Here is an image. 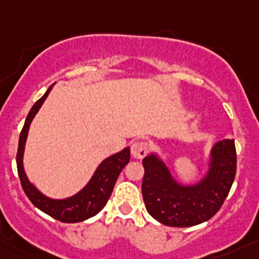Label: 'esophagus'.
<instances>
[{
    "label": "esophagus",
    "mask_w": 259,
    "mask_h": 259,
    "mask_svg": "<svg viewBox=\"0 0 259 259\" xmlns=\"http://www.w3.org/2000/svg\"><path fill=\"white\" fill-rule=\"evenodd\" d=\"M131 153L136 159H141L148 154V144L145 141H134L131 145Z\"/></svg>",
    "instance_id": "obj_1"
}]
</instances>
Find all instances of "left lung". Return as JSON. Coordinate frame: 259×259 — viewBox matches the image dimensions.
<instances>
[{"instance_id":"obj_1","label":"left lung","mask_w":259,"mask_h":259,"mask_svg":"<svg viewBox=\"0 0 259 259\" xmlns=\"http://www.w3.org/2000/svg\"><path fill=\"white\" fill-rule=\"evenodd\" d=\"M143 166L141 191L148 212L170 227H192L212 218L227 198L236 175L235 141L212 146L209 172L196 185L178 184L154 154L144 158Z\"/></svg>"}]
</instances>
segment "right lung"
I'll use <instances>...</instances> for the list:
<instances>
[{
  "label": "right lung",
  "instance_id": "1",
  "mask_svg": "<svg viewBox=\"0 0 259 259\" xmlns=\"http://www.w3.org/2000/svg\"><path fill=\"white\" fill-rule=\"evenodd\" d=\"M52 87H49L45 95L36 102L27 115L26 123L23 125V130L19 136V145L17 153V167L18 175H19L20 184L33 205L45 214L50 215L52 218L57 219L63 223H76V222L85 221V219L95 217L97 212L101 211L106 205L107 200L111 196L116 179L119 174L122 172L125 164L130 162V148H125L122 152L116 153L111 157L106 158L98 168L96 170L92 179L84 187L79 193L66 200H52L45 197L37 189L28 182L26 172L23 170V152L26 145V139L28 135L29 124L32 119L36 115L38 109L41 107L45 98L49 95Z\"/></svg>",
  "mask_w": 259,
  "mask_h": 259
}]
</instances>
